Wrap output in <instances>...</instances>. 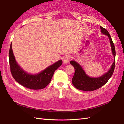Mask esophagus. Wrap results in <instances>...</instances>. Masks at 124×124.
<instances>
[{"instance_id":"esophagus-1","label":"esophagus","mask_w":124,"mask_h":124,"mask_svg":"<svg viewBox=\"0 0 124 124\" xmlns=\"http://www.w3.org/2000/svg\"><path fill=\"white\" fill-rule=\"evenodd\" d=\"M70 60V57L69 55L65 56L63 58V62L64 63H68L69 62V61Z\"/></svg>"}]
</instances>
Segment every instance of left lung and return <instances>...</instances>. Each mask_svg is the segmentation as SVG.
<instances>
[{"label":"left lung","instance_id":"left-lung-1","mask_svg":"<svg viewBox=\"0 0 124 124\" xmlns=\"http://www.w3.org/2000/svg\"><path fill=\"white\" fill-rule=\"evenodd\" d=\"M101 32L103 34L107 35L109 37L110 43L111 45V49L112 54L114 57V61L111 66V68L107 73L103 74L100 77L91 78L87 75L80 65L75 61H71L70 64L73 65L75 69V73L72 78V84L76 88L85 91H93L100 88L103 86L113 75L114 68H115V57L116 50L112 38L109 33L106 29L100 26Z\"/></svg>","mask_w":124,"mask_h":124}]
</instances>
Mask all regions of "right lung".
<instances>
[{"mask_svg": "<svg viewBox=\"0 0 124 124\" xmlns=\"http://www.w3.org/2000/svg\"><path fill=\"white\" fill-rule=\"evenodd\" d=\"M9 63L11 74L17 82L27 88L37 90L44 88L49 85L55 71L62 65V61H58L39 74H28L18 64L13 55L11 43L9 50Z\"/></svg>", "mask_w": 124, "mask_h": 124, "instance_id": "right-lung-1", "label": "right lung"}]
</instances>
